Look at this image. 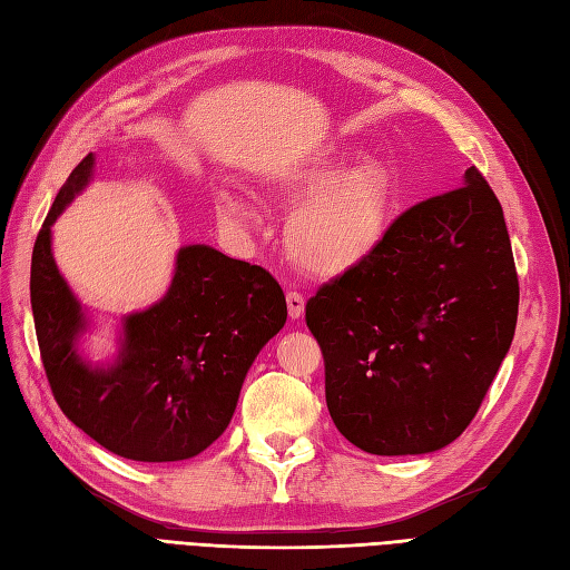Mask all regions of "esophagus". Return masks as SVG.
Masks as SVG:
<instances>
[{
    "mask_svg": "<svg viewBox=\"0 0 570 570\" xmlns=\"http://www.w3.org/2000/svg\"><path fill=\"white\" fill-rule=\"evenodd\" d=\"M286 305H288V317L291 320H301L305 313V298L298 294V291H288L286 294Z\"/></svg>",
    "mask_w": 570,
    "mask_h": 570,
    "instance_id": "1",
    "label": "esophagus"
}]
</instances>
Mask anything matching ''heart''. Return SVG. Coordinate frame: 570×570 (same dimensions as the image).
<instances>
[{
    "mask_svg": "<svg viewBox=\"0 0 570 570\" xmlns=\"http://www.w3.org/2000/svg\"><path fill=\"white\" fill-rule=\"evenodd\" d=\"M358 156V146H327L272 175V189L303 202L291 214L286 247L291 259L317 279H340L383 250L397 216V183L377 156ZM355 164L352 165L351 160ZM218 222L245 233L257 209L243 195H224Z\"/></svg>",
    "mask_w": 570,
    "mask_h": 570,
    "instance_id": "obj_1",
    "label": "heart"
}]
</instances>
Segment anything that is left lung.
Instances as JSON below:
<instances>
[{
  "label": "left lung",
  "instance_id": "obj_1",
  "mask_svg": "<svg viewBox=\"0 0 570 570\" xmlns=\"http://www.w3.org/2000/svg\"><path fill=\"white\" fill-rule=\"evenodd\" d=\"M505 218L474 166L406 209L366 267L305 305L334 426L371 455H424L470 426L518 323Z\"/></svg>",
  "mask_w": 570,
  "mask_h": 570
}]
</instances>
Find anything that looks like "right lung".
I'll return each instance as SVG.
<instances>
[{"label": "right lung", "instance_id": "1", "mask_svg": "<svg viewBox=\"0 0 570 570\" xmlns=\"http://www.w3.org/2000/svg\"><path fill=\"white\" fill-rule=\"evenodd\" d=\"M96 156L71 170L42 224L31 262V305L52 395L71 424L115 455L178 462L230 424L253 361L286 323L274 276L209 245L175 255L166 296L122 317L118 354L79 352L91 317L52 255V224L94 178Z\"/></svg>", "mask_w": 570, "mask_h": 570}]
</instances>
